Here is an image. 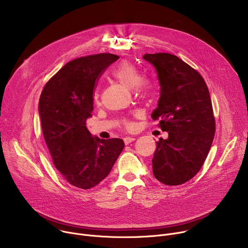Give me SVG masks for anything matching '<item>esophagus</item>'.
Masks as SVG:
<instances>
[{
	"label": "esophagus",
	"mask_w": 248,
	"mask_h": 248,
	"mask_svg": "<svg viewBox=\"0 0 248 248\" xmlns=\"http://www.w3.org/2000/svg\"><path fill=\"white\" fill-rule=\"evenodd\" d=\"M134 140H135L134 137H125V138H124V142L125 145H128L129 143H131L132 141H134Z\"/></svg>",
	"instance_id": "1"
}]
</instances>
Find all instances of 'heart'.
I'll return each mask as SVG.
<instances>
[{
	"mask_svg": "<svg viewBox=\"0 0 248 248\" xmlns=\"http://www.w3.org/2000/svg\"><path fill=\"white\" fill-rule=\"evenodd\" d=\"M114 77L118 81H120L124 86L127 88L134 89L135 92L139 94H144L148 92L151 88V83L147 78L141 77L137 68L129 62H122L115 69ZM98 94L95 95V98ZM124 126L127 130H132L134 128V124L131 121L125 120L124 122Z\"/></svg>",
	"mask_w": 248,
	"mask_h": 248,
	"instance_id": "heart-1",
	"label": "heart"
}]
</instances>
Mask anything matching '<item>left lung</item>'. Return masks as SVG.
Masks as SVG:
<instances>
[{"mask_svg": "<svg viewBox=\"0 0 248 248\" xmlns=\"http://www.w3.org/2000/svg\"><path fill=\"white\" fill-rule=\"evenodd\" d=\"M161 86L151 117L168 131L152 159L155 178L166 186L183 185L200 170L213 142L216 123L208 87L201 75L169 53L145 54Z\"/></svg>", "mask_w": 248, "mask_h": 248, "instance_id": "1", "label": "left lung"}]
</instances>
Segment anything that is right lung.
Instances as JSON below:
<instances>
[{
    "instance_id": "add662e5",
    "label": "right lung",
    "mask_w": 248,
    "mask_h": 248,
    "mask_svg": "<svg viewBox=\"0 0 248 248\" xmlns=\"http://www.w3.org/2000/svg\"><path fill=\"white\" fill-rule=\"evenodd\" d=\"M119 56L101 53L68 62L45 84L39 115L53 163L72 186L90 189L107 176L124 143L93 137L86 120L93 111L96 82Z\"/></svg>"
}]
</instances>
